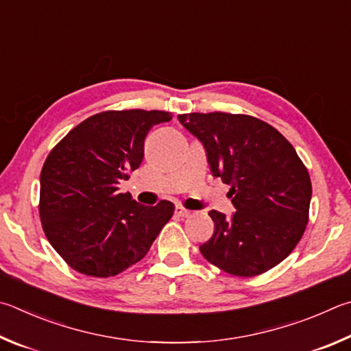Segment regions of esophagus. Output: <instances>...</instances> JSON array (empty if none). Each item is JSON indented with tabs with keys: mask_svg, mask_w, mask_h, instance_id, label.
Instances as JSON below:
<instances>
[{
	"mask_svg": "<svg viewBox=\"0 0 351 351\" xmlns=\"http://www.w3.org/2000/svg\"><path fill=\"white\" fill-rule=\"evenodd\" d=\"M175 213L178 215V216H181V218H189L190 215H192V212H190V210H187V208H184V207H180L178 206L176 207V210H175Z\"/></svg>",
	"mask_w": 351,
	"mask_h": 351,
	"instance_id": "obj_1",
	"label": "esophagus"
}]
</instances>
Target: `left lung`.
<instances>
[{"instance_id":"left-lung-1","label":"left lung","mask_w":351,"mask_h":351,"mask_svg":"<svg viewBox=\"0 0 351 351\" xmlns=\"http://www.w3.org/2000/svg\"><path fill=\"white\" fill-rule=\"evenodd\" d=\"M202 143L210 171L230 186L237 212L210 210L215 232L199 247L234 276H256L289 256L308 222L311 181L296 150L275 127L248 114H178Z\"/></svg>"}]
</instances>
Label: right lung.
<instances>
[{
	"label": "right lung",
	"mask_w": 351,
	"mask_h": 351,
	"mask_svg": "<svg viewBox=\"0 0 351 351\" xmlns=\"http://www.w3.org/2000/svg\"><path fill=\"white\" fill-rule=\"evenodd\" d=\"M161 110H109L70 130L50 152L40 176V218L56 253L73 270L109 278L141 261L173 215L161 201L141 206L119 184L139 167Z\"/></svg>",
	"instance_id": "right-lung-1"
}]
</instances>
